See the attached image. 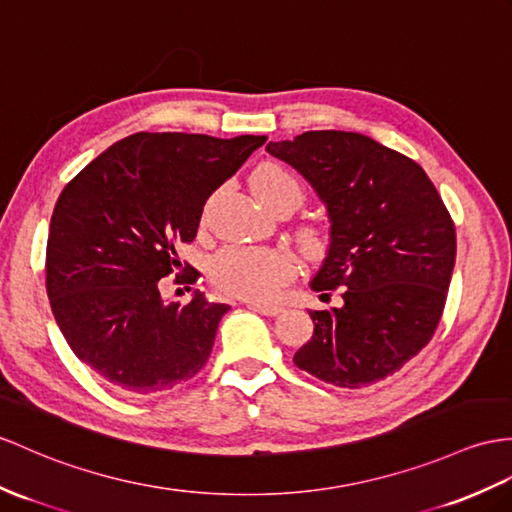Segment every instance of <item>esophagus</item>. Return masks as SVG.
I'll use <instances>...</instances> for the list:
<instances>
[{
	"mask_svg": "<svg viewBox=\"0 0 512 512\" xmlns=\"http://www.w3.org/2000/svg\"><path fill=\"white\" fill-rule=\"evenodd\" d=\"M247 306H252L254 310H258L260 315H267V317H276L282 313V306L278 304H256V302H247Z\"/></svg>",
	"mask_w": 512,
	"mask_h": 512,
	"instance_id": "34e87169",
	"label": "esophagus"
}]
</instances>
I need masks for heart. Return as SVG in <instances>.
I'll return each instance as SVG.
<instances>
[{
    "instance_id": "b5f03b06",
    "label": "heart",
    "mask_w": 512,
    "mask_h": 512,
    "mask_svg": "<svg viewBox=\"0 0 512 512\" xmlns=\"http://www.w3.org/2000/svg\"><path fill=\"white\" fill-rule=\"evenodd\" d=\"M252 191L267 208L280 202L302 204V184L289 169L273 162L260 165L252 178ZM310 239H315L310 234ZM295 276V260L273 247H228L215 258L213 280L219 289L245 299H269Z\"/></svg>"
}]
</instances>
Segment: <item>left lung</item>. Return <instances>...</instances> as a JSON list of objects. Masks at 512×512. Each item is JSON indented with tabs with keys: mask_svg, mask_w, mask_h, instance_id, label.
Returning <instances> with one entry per match:
<instances>
[{
	"mask_svg": "<svg viewBox=\"0 0 512 512\" xmlns=\"http://www.w3.org/2000/svg\"><path fill=\"white\" fill-rule=\"evenodd\" d=\"M267 152L326 206L330 245L310 289L343 297L310 310L295 365L341 389L393 376L432 339L450 289L456 232L441 195L415 160L358 132H304Z\"/></svg>",
	"mask_w": 512,
	"mask_h": 512,
	"instance_id": "obj_1",
	"label": "left lung"
}]
</instances>
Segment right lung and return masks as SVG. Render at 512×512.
Listing matches in <instances>:
<instances>
[{
  "label": "right lung",
  "instance_id": "obj_1",
  "mask_svg": "<svg viewBox=\"0 0 512 512\" xmlns=\"http://www.w3.org/2000/svg\"><path fill=\"white\" fill-rule=\"evenodd\" d=\"M267 136L136 132L60 193L47 239V297L82 363L130 395H154L206 365L228 304L160 295L182 267L206 199ZM191 282L195 278H189Z\"/></svg>",
  "mask_w": 512,
  "mask_h": 512
}]
</instances>
